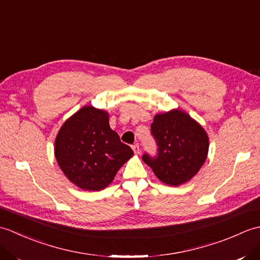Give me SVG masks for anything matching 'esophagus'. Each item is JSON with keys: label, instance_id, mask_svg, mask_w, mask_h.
<instances>
[{"label": "esophagus", "instance_id": "1", "mask_svg": "<svg viewBox=\"0 0 260 260\" xmlns=\"http://www.w3.org/2000/svg\"><path fill=\"white\" fill-rule=\"evenodd\" d=\"M132 148H133V151H134V153L136 154V155H139L140 151H141V150H140V145L136 143V144H134L133 146H132Z\"/></svg>", "mask_w": 260, "mask_h": 260}]
</instances>
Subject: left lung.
Returning a JSON list of instances; mask_svg holds the SVG:
<instances>
[{
    "label": "left lung",
    "instance_id": "left-lung-1",
    "mask_svg": "<svg viewBox=\"0 0 260 260\" xmlns=\"http://www.w3.org/2000/svg\"><path fill=\"white\" fill-rule=\"evenodd\" d=\"M151 131L158 153L155 158L144 154L143 161L164 184L179 186L190 181L207 159V132L180 108L154 116Z\"/></svg>",
    "mask_w": 260,
    "mask_h": 260
}]
</instances>
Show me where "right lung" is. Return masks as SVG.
<instances>
[{
  "label": "right lung",
  "instance_id": "1",
  "mask_svg": "<svg viewBox=\"0 0 260 260\" xmlns=\"http://www.w3.org/2000/svg\"><path fill=\"white\" fill-rule=\"evenodd\" d=\"M134 155L110 128L109 114L87 105L64 121L54 141V156L68 180L82 190L101 191Z\"/></svg>",
  "mask_w": 260,
  "mask_h": 260
}]
</instances>
